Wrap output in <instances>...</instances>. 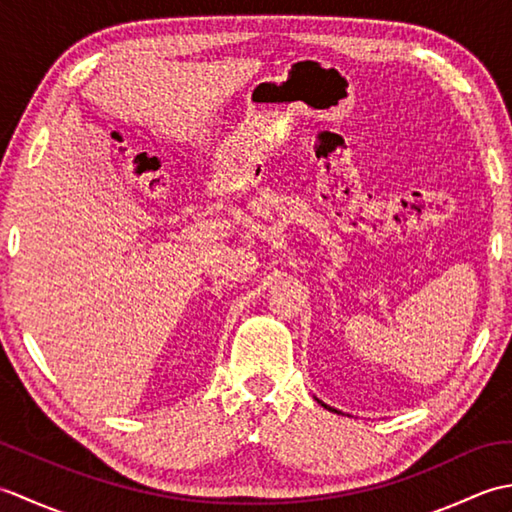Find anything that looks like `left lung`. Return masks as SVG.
Here are the masks:
<instances>
[{"label":"left lung","instance_id":"8db88e82","mask_svg":"<svg viewBox=\"0 0 512 512\" xmlns=\"http://www.w3.org/2000/svg\"><path fill=\"white\" fill-rule=\"evenodd\" d=\"M321 405H323V402H321ZM323 407H328V405H323ZM330 409V407H328Z\"/></svg>","mask_w":512,"mask_h":512}]
</instances>
